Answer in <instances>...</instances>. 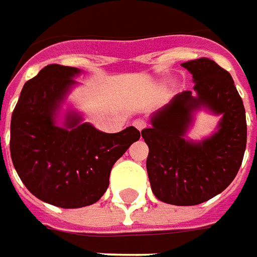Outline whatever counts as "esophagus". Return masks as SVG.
Segmentation results:
<instances>
[{
	"label": "esophagus",
	"instance_id": "obj_1",
	"mask_svg": "<svg viewBox=\"0 0 257 257\" xmlns=\"http://www.w3.org/2000/svg\"><path fill=\"white\" fill-rule=\"evenodd\" d=\"M133 124L136 125L138 130H143V128L147 127V121H145L144 119H136L134 121H133Z\"/></svg>",
	"mask_w": 257,
	"mask_h": 257
}]
</instances>
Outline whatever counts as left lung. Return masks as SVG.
<instances>
[{"label":"left lung","mask_w":257,"mask_h":257,"mask_svg":"<svg viewBox=\"0 0 257 257\" xmlns=\"http://www.w3.org/2000/svg\"><path fill=\"white\" fill-rule=\"evenodd\" d=\"M195 83L151 116L144 128L149 148V183L159 201L192 206L212 199L228 187L241 167L246 148V117L231 74L209 58L184 62ZM220 116L216 130L194 142L186 137L196 111Z\"/></svg>","instance_id":"1"}]
</instances>
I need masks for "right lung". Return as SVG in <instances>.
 <instances>
[{
  "mask_svg": "<svg viewBox=\"0 0 257 257\" xmlns=\"http://www.w3.org/2000/svg\"><path fill=\"white\" fill-rule=\"evenodd\" d=\"M80 73L62 65L41 69L23 85L11 120V158L22 183L38 199L63 209L99 201L114 162L141 136L133 125L99 132L73 108L59 117Z\"/></svg>",
  "mask_w": 257,
  "mask_h": 257,
  "instance_id": "right-lung-1",
  "label": "right lung"
}]
</instances>
